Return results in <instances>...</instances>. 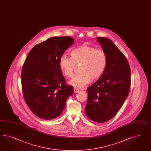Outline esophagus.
I'll return each mask as SVG.
<instances>
[{"mask_svg": "<svg viewBox=\"0 0 151 151\" xmlns=\"http://www.w3.org/2000/svg\"><path fill=\"white\" fill-rule=\"evenodd\" d=\"M74 93H77V92H78V91H79V90H78V89H77V88H74Z\"/></svg>", "mask_w": 151, "mask_h": 151, "instance_id": "esophagus-1", "label": "esophagus"}]
</instances>
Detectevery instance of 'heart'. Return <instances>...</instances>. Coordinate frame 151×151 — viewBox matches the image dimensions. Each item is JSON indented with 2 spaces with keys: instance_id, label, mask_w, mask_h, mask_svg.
I'll return each mask as SVG.
<instances>
[{
  "instance_id": "1",
  "label": "heart",
  "mask_w": 151,
  "mask_h": 151,
  "mask_svg": "<svg viewBox=\"0 0 151 151\" xmlns=\"http://www.w3.org/2000/svg\"><path fill=\"white\" fill-rule=\"evenodd\" d=\"M71 57L63 55L59 59V66L63 74L68 77H72L76 65L82 64L81 73L73 78L70 83L76 87H82L92 80L99 78L105 70L107 57L103 49L96 47L82 45L73 49Z\"/></svg>"
}]
</instances>
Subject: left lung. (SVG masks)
Instances as JSON below:
<instances>
[{
  "mask_svg": "<svg viewBox=\"0 0 151 151\" xmlns=\"http://www.w3.org/2000/svg\"><path fill=\"white\" fill-rule=\"evenodd\" d=\"M97 39L106 53L107 63L101 77L87 88L85 110L93 121L104 123L114 117L129 95L130 68L125 55L110 39Z\"/></svg>",
  "mask_w": 151,
  "mask_h": 151,
  "instance_id": "obj_1",
  "label": "left lung"
}]
</instances>
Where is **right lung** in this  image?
<instances>
[{"label": "right lung", "mask_w": 151, "mask_h": 151, "mask_svg": "<svg viewBox=\"0 0 151 151\" xmlns=\"http://www.w3.org/2000/svg\"><path fill=\"white\" fill-rule=\"evenodd\" d=\"M73 37H52L31 50L22 67L21 83L24 101L38 117H59L66 99L73 94L59 66V59L74 44Z\"/></svg>", "instance_id": "add662e5"}]
</instances>
